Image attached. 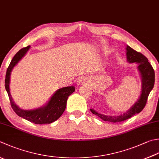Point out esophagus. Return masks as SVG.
Listing matches in <instances>:
<instances>
[{"label":"esophagus","instance_id":"obj_1","mask_svg":"<svg viewBox=\"0 0 159 159\" xmlns=\"http://www.w3.org/2000/svg\"><path fill=\"white\" fill-rule=\"evenodd\" d=\"M88 82V78L81 77L80 79H79V81H78V83H79V85H84V84H86Z\"/></svg>","mask_w":159,"mask_h":159}]
</instances>
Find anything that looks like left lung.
Listing matches in <instances>:
<instances>
[{
  "label": "left lung",
  "instance_id": "obj_1",
  "mask_svg": "<svg viewBox=\"0 0 159 159\" xmlns=\"http://www.w3.org/2000/svg\"><path fill=\"white\" fill-rule=\"evenodd\" d=\"M127 58L129 63H136L139 64V70L141 72L142 76V92L139 101L134 105L132 108L124 113L123 115L118 116H105L96 112L92 109H90V111L101 119L108 122H120L125 120L131 118L134 115L139 114L143 110L146 103H147L148 96L150 94L151 90L153 89L155 80V73L152 65L148 62V59L141 53L135 51L134 49L127 46Z\"/></svg>",
  "mask_w": 159,
  "mask_h": 159
}]
</instances>
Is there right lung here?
<instances>
[{
    "mask_svg": "<svg viewBox=\"0 0 159 159\" xmlns=\"http://www.w3.org/2000/svg\"><path fill=\"white\" fill-rule=\"evenodd\" d=\"M30 47L29 45L20 49L12 58L6 72L5 80V89L9 96L11 106L18 116L35 124H40V125L49 124L54 122L63 114L66 107L68 96L75 91V88L74 86H70L58 89L52 96L48 103L45 107L37 109V110H23L18 107L12 100L10 92H9V79H10V74L13 67L20 60L22 57H24L28 49H30Z\"/></svg>",
    "mask_w": 159,
    "mask_h": 159,
    "instance_id": "add662e5",
    "label": "right lung"
}]
</instances>
